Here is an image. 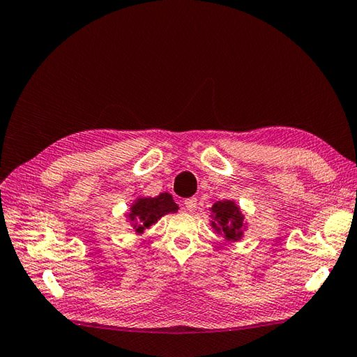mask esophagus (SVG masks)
I'll use <instances>...</instances> for the list:
<instances>
[{
	"instance_id": "34e87169",
	"label": "esophagus",
	"mask_w": 357,
	"mask_h": 357,
	"mask_svg": "<svg viewBox=\"0 0 357 357\" xmlns=\"http://www.w3.org/2000/svg\"><path fill=\"white\" fill-rule=\"evenodd\" d=\"M196 206H198V199L196 198H187L184 201V207L188 210V211H195L196 210Z\"/></svg>"
}]
</instances>
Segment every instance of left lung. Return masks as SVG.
<instances>
[{
	"instance_id": "8db88e82",
	"label": "left lung",
	"mask_w": 357,
	"mask_h": 357,
	"mask_svg": "<svg viewBox=\"0 0 357 357\" xmlns=\"http://www.w3.org/2000/svg\"><path fill=\"white\" fill-rule=\"evenodd\" d=\"M211 211L215 215V221L211 222L216 230H221L229 241H234L242 236V225L244 216L239 211V207L231 201H218ZM218 225L216 226L215 224Z\"/></svg>"
}]
</instances>
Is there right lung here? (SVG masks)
Segmentation results:
<instances>
[{"label": "right lung", "instance_id": "1", "mask_svg": "<svg viewBox=\"0 0 357 357\" xmlns=\"http://www.w3.org/2000/svg\"><path fill=\"white\" fill-rule=\"evenodd\" d=\"M174 211H178V206L173 202L172 195L161 193L156 198H141L136 201L128 218L135 222L133 227H136V231L142 233L144 229L153 225L159 218Z\"/></svg>", "mask_w": 357, "mask_h": 357}]
</instances>
